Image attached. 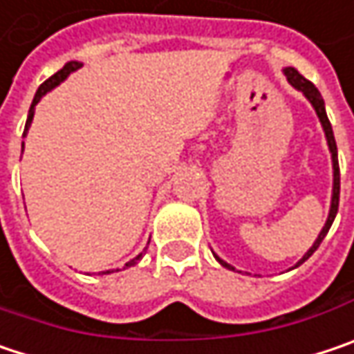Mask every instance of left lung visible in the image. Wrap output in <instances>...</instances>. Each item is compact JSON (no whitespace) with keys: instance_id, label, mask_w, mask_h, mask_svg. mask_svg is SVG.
I'll use <instances>...</instances> for the list:
<instances>
[{"instance_id":"8db88e82","label":"left lung","mask_w":354,"mask_h":354,"mask_svg":"<svg viewBox=\"0 0 354 354\" xmlns=\"http://www.w3.org/2000/svg\"><path fill=\"white\" fill-rule=\"evenodd\" d=\"M284 74H286V78H288V82H290L292 86L300 90V92L310 100V104L315 106L316 114H318V118H320V124H322V129H324V135H326V142H328L330 155H333V173H335V175H333V177H335V179H333V199H330V212H328V217H326V223H324L322 232L318 234V238H316V241L313 243V248L302 256V260H300L298 264L294 266V268H298L300 264H304V262L315 254L316 250H318L320 241L324 240V236L328 234V230H330V225H333V221H335V217H337V212H339V195H341V171H339V157H337V142H335V135H333V127H330V120H328L326 111H324V100H322L320 92H318V88H316L315 84H313L310 80H306L296 68H284ZM215 260L223 266V268L234 270V266L223 262L219 256H215Z\"/></svg>"}]
</instances>
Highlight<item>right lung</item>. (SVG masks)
Returning <instances> with one entry per match:
<instances>
[{
	"instance_id": "add662e5",
	"label": "right lung",
	"mask_w": 354,
	"mask_h": 354,
	"mask_svg": "<svg viewBox=\"0 0 354 354\" xmlns=\"http://www.w3.org/2000/svg\"><path fill=\"white\" fill-rule=\"evenodd\" d=\"M80 66H82V62H68L66 66H64L62 70H58V72H56L54 76H50V78H48V80H46V82H44V84L39 86L38 92H36V96H34V102H32V106H30V114H28V120H26V131H24V137H26V133H28V129H30V124H32V118H34V111H36V104L39 102V98H41V96H44L46 92H50V90L54 88V86H58V84H60L62 80H66V78H68V76H70L72 72H76V70H78ZM140 258H142V254H139L137 258H133L131 262H127V264H124V268H127V266H135L137 262H139ZM106 274H109V272H106Z\"/></svg>"
}]
</instances>
